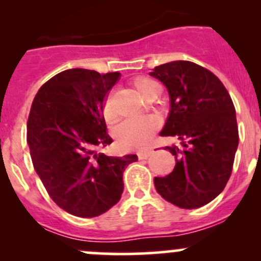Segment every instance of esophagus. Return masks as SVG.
I'll list each match as a JSON object with an SVG mask.
<instances>
[{"label":"esophagus","mask_w":261,"mask_h":261,"mask_svg":"<svg viewBox=\"0 0 261 261\" xmlns=\"http://www.w3.org/2000/svg\"><path fill=\"white\" fill-rule=\"evenodd\" d=\"M151 154H152V149H144V150H139L138 151L139 159H147Z\"/></svg>","instance_id":"34e87169"}]
</instances>
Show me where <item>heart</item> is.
Segmentation results:
<instances>
[{"instance_id": "b5f03b06", "label": "heart", "mask_w": 261, "mask_h": 261, "mask_svg": "<svg viewBox=\"0 0 261 261\" xmlns=\"http://www.w3.org/2000/svg\"><path fill=\"white\" fill-rule=\"evenodd\" d=\"M133 84L140 96L146 99L156 97L160 93L159 83L149 77H136ZM105 116L106 118H112V110L109 101L105 105ZM156 127V121L149 116L130 117L118 123L115 128V138L118 145L123 149H139L150 143Z\"/></svg>"}]
</instances>
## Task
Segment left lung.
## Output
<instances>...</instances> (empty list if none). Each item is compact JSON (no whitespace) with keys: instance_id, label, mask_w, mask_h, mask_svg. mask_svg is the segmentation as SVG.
<instances>
[{"instance_id":"8db88e82","label":"left lung","mask_w":261,"mask_h":261,"mask_svg":"<svg viewBox=\"0 0 261 261\" xmlns=\"http://www.w3.org/2000/svg\"><path fill=\"white\" fill-rule=\"evenodd\" d=\"M150 75L167 87L170 114L162 136L179 146H165L175 158L174 170L155 177L158 193L180 208H198L215 199L232 173L239 145L235 106L212 72L187 60L155 67Z\"/></svg>"}]
</instances>
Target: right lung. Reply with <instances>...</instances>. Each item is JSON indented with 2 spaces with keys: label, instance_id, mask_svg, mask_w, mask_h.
Returning a JSON list of instances; mask_svg holds the SVG:
<instances>
[{
  "label": "right lung",
  "instance_id": "add662e5",
  "mask_svg": "<svg viewBox=\"0 0 261 261\" xmlns=\"http://www.w3.org/2000/svg\"><path fill=\"white\" fill-rule=\"evenodd\" d=\"M120 73L68 69L41 86L31 105L28 143L31 160L50 198L78 217H96L121 198L122 173L135 154L107 156L112 143L105 99Z\"/></svg>",
  "mask_w": 261,
  "mask_h": 261
}]
</instances>
